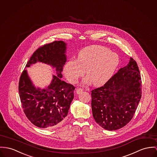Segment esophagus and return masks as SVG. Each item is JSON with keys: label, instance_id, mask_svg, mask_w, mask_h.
Here are the masks:
<instances>
[{"label": "esophagus", "instance_id": "1", "mask_svg": "<svg viewBox=\"0 0 157 157\" xmlns=\"http://www.w3.org/2000/svg\"><path fill=\"white\" fill-rule=\"evenodd\" d=\"M82 91H83V90H82V88H77V89H76V93H77V94H81Z\"/></svg>", "mask_w": 157, "mask_h": 157}]
</instances>
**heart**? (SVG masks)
Returning <instances> with one entry per match:
<instances>
[{
    "label": "heart",
    "mask_w": 157,
    "mask_h": 157,
    "mask_svg": "<svg viewBox=\"0 0 157 157\" xmlns=\"http://www.w3.org/2000/svg\"><path fill=\"white\" fill-rule=\"evenodd\" d=\"M120 63L117 54L101 46H90L82 49L78 60L68 61L64 68L66 78L72 82L84 75L86 71V82L95 86L106 84L113 76Z\"/></svg>",
    "instance_id": "b5f03b06"
}]
</instances>
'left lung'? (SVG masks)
<instances>
[{
  "mask_svg": "<svg viewBox=\"0 0 157 157\" xmlns=\"http://www.w3.org/2000/svg\"><path fill=\"white\" fill-rule=\"evenodd\" d=\"M142 96V79L136 61L130 57L102 86L91 91L94 120L108 130H116L133 118Z\"/></svg>",
  "mask_w": 157,
  "mask_h": 157,
  "instance_id": "obj_1",
  "label": "left lung"
}]
</instances>
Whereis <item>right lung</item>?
I'll use <instances>...</instances> for the list:
<instances>
[{
	"label": "right lung",
	"instance_id": "obj_1",
	"mask_svg": "<svg viewBox=\"0 0 157 157\" xmlns=\"http://www.w3.org/2000/svg\"><path fill=\"white\" fill-rule=\"evenodd\" d=\"M66 45L63 41L59 40L39 47L25 66L28 67L39 61L56 68L57 75H53L47 88H36L25 69L20 78L18 91L24 113L39 128L49 129L60 125L67 115L73 99L75 87L61 80L66 61Z\"/></svg>",
	"mask_w": 157,
	"mask_h": 157
}]
</instances>
